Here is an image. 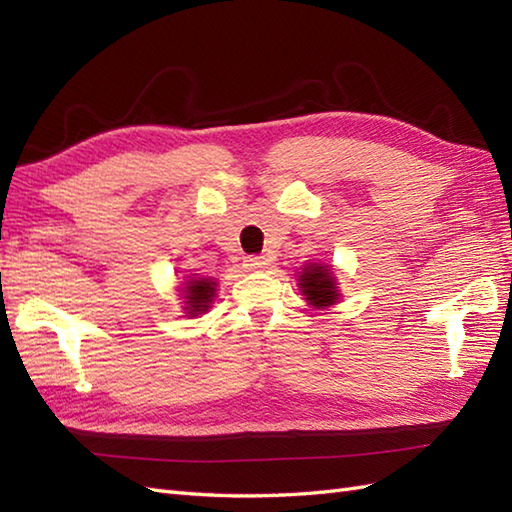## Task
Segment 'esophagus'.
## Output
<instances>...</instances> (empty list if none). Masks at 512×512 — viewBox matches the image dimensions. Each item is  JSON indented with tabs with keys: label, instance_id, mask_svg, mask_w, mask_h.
I'll return each mask as SVG.
<instances>
[{
	"label": "esophagus",
	"instance_id": "esophagus-1",
	"mask_svg": "<svg viewBox=\"0 0 512 512\" xmlns=\"http://www.w3.org/2000/svg\"><path fill=\"white\" fill-rule=\"evenodd\" d=\"M268 262H270V259L266 255H250V257L244 259V266L248 270H264L268 266Z\"/></svg>",
	"mask_w": 512,
	"mask_h": 512
}]
</instances>
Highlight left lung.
<instances>
[{
    "label": "left lung",
    "mask_w": 512,
    "mask_h": 512,
    "mask_svg": "<svg viewBox=\"0 0 512 512\" xmlns=\"http://www.w3.org/2000/svg\"><path fill=\"white\" fill-rule=\"evenodd\" d=\"M299 288L303 290V295L312 303V306L323 308V306H332L339 299V292H336L334 277L330 273L328 266H319L312 264L308 268H303V273L299 275Z\"/></svg>",
    "instance_id": "left-lung-1"
}]
</instances>
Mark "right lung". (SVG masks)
I'll list each match as a JSON object with an SVG mask.
<instances>
[{"mask_svg":"<svg viewBox=\"0 0 512 512\" xmlns=\"http://www.w3.org/2000/svg\"><path fill=\"white\" fill-rule=\"evenodd\" d=\"M184 299H187L189 314H198L209 308V303L215 295V281L211 279H191L187 281V290H184Z\"/></svg>","mask_w":512,"mask_h":512,"instance_id":"1","label":"right lung"}]
</instances>
